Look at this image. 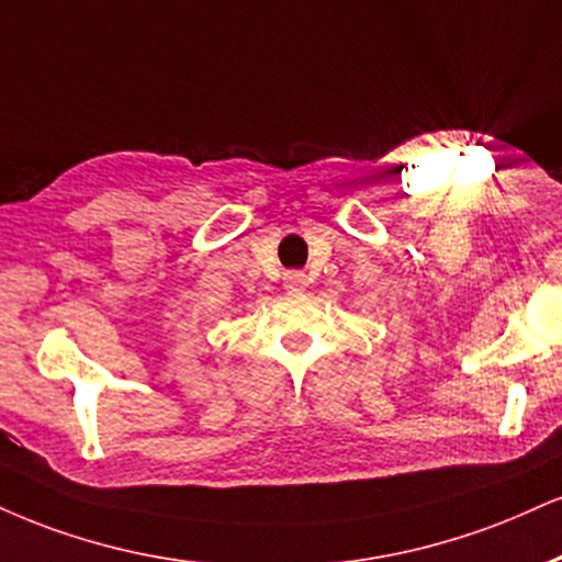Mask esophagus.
I'll use <instances>...</instances> for the list:
<instances>
[{
	"label": "esophagus",
	"instance_id": "34e87169",
	"mask_svg": "<svg viewBox=\"0 0 562 562\" xmlns=\"http://www.w3.org/2000/svg\"><path fill=\"white\" fill-rule=\"evenodd\" d=\"M306 285H308V280H306V274H303V272H288L285 274V288L290 290V293H301V290H306Z\"/></svg>",
	"mask_w": 562,
	"mask_h": 562
}]
</instances>
